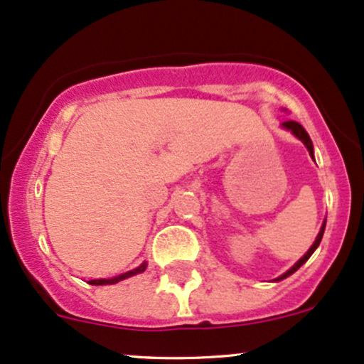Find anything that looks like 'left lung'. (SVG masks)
Instances as JSON below:
<instances>
[{"mask_svg": "<svg viewBox=\"0 0 364 364\" xmlns=\"http://www.w3.org/2000/svg\"><path fill=\"white\" fill-rule=\"evenodd\" d=\"M283 127H285V129H289V131H292V133L295 134V136H297L299 139H301V141L304 143V145L307 146V150H309V155H311V157H313V141H311L309 134L306 133V129H304V127H302L301 124H299V122H295V121H285V122H283ZM313 159H314V157H313ZM323 231H325V223H323V226H321V230H319V233H318L316 240H314L313 245H311V249L307 250L304 257H302V259H299V261L295 262V264H294L292 267H290V269L287 271V273H283L282 277H278V278H277L278 282H279V279H283V278L290 277V274L295 273V271H297L299 267H301L302 264H304V262L307 261V259L311 257V254H313L314 250H316V247L319 245V242H321V238H323Z\"/></svg>", "mask_w": 364, "mask_h": 364, "instance_id": "obj_1", "label": "left lung"}]
</instances>
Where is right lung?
<instances>
[{
  "instance_id": "right-lung-1",
  "label": "right lung",
  "mask_w": 364,
  "mask_h": 364,
  "mask_svg": "<svg viewBox=\"0 0 364 364\" xmlns=\"http://www.w3.org/2000/svg\"><path fill=\"white\" fill-rule=\"evenodd\" d=\"M145 267H146V262H143V264L136 267V269L127 271V273L121 274V277H115V278H110V279H90L87 283H90V285H114V283L121 282V279H126L129 277H134V274H138V273H143V271H145Z\"/></svg>"
}]
</instances>
